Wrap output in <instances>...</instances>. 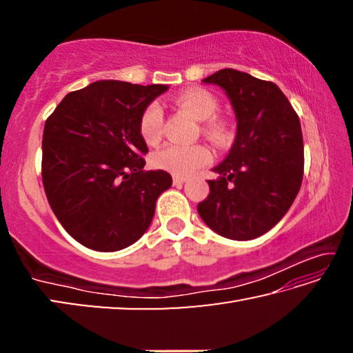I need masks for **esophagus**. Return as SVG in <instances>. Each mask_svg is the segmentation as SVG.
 <instances>
[{"instance_id": "1", "label": "esophagus", "mask_w": 353, "mask_h": 353, "mask_svg": "<svg viewBox=\"0 0 353 353\" xmlns=\"http://www.w3.org/2000/svg\"><path fill=\"white\" fill-rule=\"evenodd\" d=\"M188 181V176H183V174H176L174 177H172V182H174V185H182Z\"/></svg>"}]
</instances>
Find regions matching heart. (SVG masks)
<instances>
[{
    "label": "heart",
    "mask_w": 353,
    "mask_h": 353,
    "mask_svg": "<svg viewBox=\"0 0 353 353\" xmlns=\"http://www.w3.org/2000/svg\"><path fill=\"white\" fill-rule=\"evenodd\" d=\"M174 104L179 109L187 112L190 117L199 121H204L213 117L216 112L218 103L213 98L212 93H208L204 88H187L174 97ZM162 124H163V112L159 104H149L141 113L140 118V132L141 137L148 143H155L160 135H162ZM218 123H208L207 130L213 134L219 132ZM155 165L159 168L166 171L176 172V174H183L190 172L199 166H204L210 160V152L208 149L201 145L193 146H181V145H168L162 151L155 154Z\"/></svg>",
    "instance_id": "obj_1"
}]
</instances>
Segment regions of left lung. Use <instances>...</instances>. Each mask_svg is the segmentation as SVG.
<instances>
[{"instance_id": "8db88e82", "label": "left lung", "mask_w": 353, "mask_h": 353, "mask_svg": "<svg viewBox=\"0 0 353 353\" xmlns=\"http://www.w3.org/2000/svg\"><path fill=\"white\" fill-rule=\"evenodd\" d=\"M221 87L236 118L227 157L208 181L198 204L202 221L218 235L248 241L271 230L301 190L303 140L301 121L282 90L243 71L224 68L202 79Z\"/></svg>"}]
</instances>
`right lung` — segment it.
<instances>
[{
  "label": "right lung",
  "instance_id": "right-lung-1",
  "mask_svg": "<svg viewBox=\"0 0 353 353\" xmlns=\"http://www.w3.org/2000/svg\"><path fill=\"white\" fill-rule=\"evenodd\" d=\"M168 85L97 81L65 97L46 119L41 179L63 229L82 246L115 252L139 241L172 179L145 171L143 110Z\"/></svg>",
  "mask_w": 353,
  "mask_h": 353
}]
</instances>
